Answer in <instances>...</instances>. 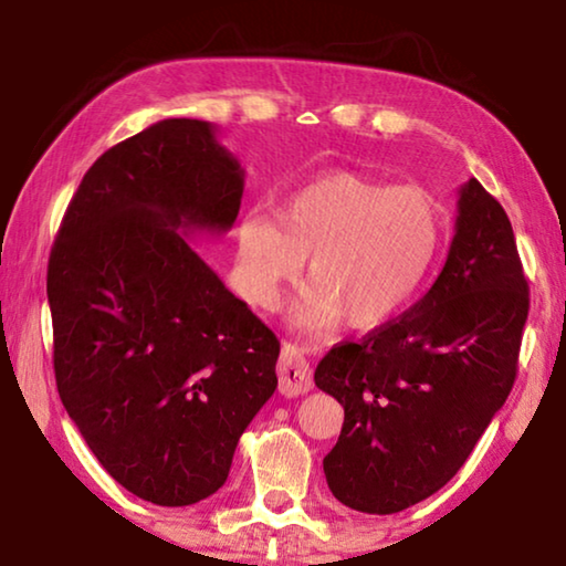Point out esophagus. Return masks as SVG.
Returning <instances> with one entry per match:
<instances>
[{
	"label": "esophagus",
	"instance_id": "34e87169",
	"mask_svg": "<svg viewBox=\"0 0 566 566\" xmlns=\"http://www.w3.org/2000/svg\"><path fill=\"white\" fill-rule=\"evenodd\" d=\"M276 375H280V391L284 397H300L312 389V371L306 354L300 344H284L280 364H276Z\"/></svg>",
	"mask_w": 566,
	"mask_h": 566
}]
</instances>
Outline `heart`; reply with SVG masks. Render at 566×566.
<instances>
[{"instance_id":"b5f03b06","label":"heart","mask_w":566,"mask_h":566,"mask_svg":"<svg viewBox=\"0 0 566 566\" xmlns=\"http://www.w3.org/2000/svg\"><path fill=\"white\" fill-rule=\"evenodd\" d=\"M447 217L432 191L359 171H327L296 187L280 217L252 209L237 229L239 282L274 310L310 256L312 286L292 312L306 337L347 319L377 329L407 310L444 244Z\"/></svg>"}]
</instances>
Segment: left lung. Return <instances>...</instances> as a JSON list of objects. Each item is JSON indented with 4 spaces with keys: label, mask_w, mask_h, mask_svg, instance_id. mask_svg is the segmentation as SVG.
Listing matches in <instances>:
<instances>
[{
    "label": "left lung",
    "mask_w": 566,
    "mask_h": 566,
    "mask_svg": "<svg viewBox=\"0 0 566 566\" xmlns=\"http://www.w3.org/2000/svg\"><path fill=\"white\" fill-rule=\"evenodd\" d=\"M526 314L510 217L469 179L432 290L317 364V387L344 407L324 457L332 494L349 510L395 514L442 490L510 397Z\"/></svg>",
    "instance_id": "1"
}]
</instances>
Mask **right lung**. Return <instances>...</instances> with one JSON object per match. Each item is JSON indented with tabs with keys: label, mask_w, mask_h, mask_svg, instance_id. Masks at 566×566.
<instances>
[{
	"label": "right lung",
	"mask_w": 566,
	"mask_h": 566,
	"mask_svg": "<svg viewBox=\"0 0 566 566\" xmlns=\"http://www.w3.org/2000/svg\"><path fill=\"white\" fill-rule=\"evenodd\" d=\"M244 169L202 119H161L84 175L46 270L66 415L124 490L187 506L227 482L276 389L280 339L191 234H224Z\"/></svg>",
	"instance_id": "add662e5"
}]
</instances>
